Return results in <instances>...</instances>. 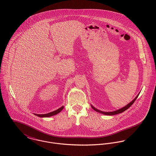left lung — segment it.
I'll return each mask as SVG.
<instances>
[{
    "label": "left lung",
    "mask_w": 156,
    "mask_h": 156,
    "mask_svg": "<svg viewBox=\"0 0 156 156\" xmlns=\"http://www.w3.org/2000/svg\"><path fill=\"white\" fill-rule=\"evenodd\" d=\"M140 93V92H139ZM139 94L134 98L133 100L130 102V103H129L128 105H127L126 106H125L124 107H123V108H121V109H118V110H116V111H112V112H103L101 111H100V110H98V109H97V108H95V107H94L92 105H91V107H92V108L95 111L97 112H98V113H102V114H104V115H116V114H118V113H122V112H123L125 111H126L127 109H128L133 104L134 102V101L136 100V98H137V97H138V95H139Z\"/></svg>",
    "instance_id": "1"
}]
</instances>
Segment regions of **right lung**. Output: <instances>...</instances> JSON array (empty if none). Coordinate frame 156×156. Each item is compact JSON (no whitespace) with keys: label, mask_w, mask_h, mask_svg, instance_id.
I'll return each mask as SVG.
<instances>
[{"label":"right lung","mask_w":156,"mask_h":156,"mask_svg":"<svg viewBox=\"0 0 156 156\" xmlns=\"http://www.w3.org/2000/svg\"><path fill=\"white\" fill-rule=\"evenodd\" d=\"M63 108H64V106H62V107H61L60 108L56 110V111L49 112V113H45V114H37V113H34V115H36V116H37L41 117V118L50 117V116H53V115H57L58 113H59L63 109Z\"/></svg>","instance_id":"add662e5"}]
</instances>
